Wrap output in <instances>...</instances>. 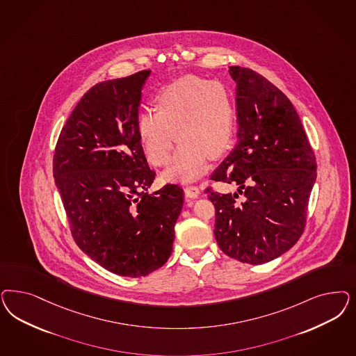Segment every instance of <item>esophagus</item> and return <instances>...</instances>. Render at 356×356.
I'll use <instances>...</instances> for the list:
<instances>
[{"mask_svg": "<svg viewBox=\"0 0 356 356\" xmlns=\"http://www.w3.org/2000/svg\"><path fill=\"white\" fill-rule=\"evenodd\" d=\"M184 194L187 197H190V199H195L197 196L200 195V190H199V187L197 186H186L184 187Z\"/></svg>", "mask_w": 356, "mask_h": 356, "instance_id": "obj_1", "label": "esophagus"}]
</instances>
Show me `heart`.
I'll list each match as a JSON object with an SVG mask.
<instances>
[{
	"mask_svg": "<svg viewBox=\"0 0 356 356\" xmlns=\"http://www.w3.org/2000/svg\"><path fill=\"white\" fill-rule=\"evenodd\" d=\"M234 128L230 92L221 82L184 76L156 97V110L138 115V138L150 163L166 165L181 141L166 181L188 182L206 172L208 156L216 159L229 147Z\"/></svg>",
	"mask_w": 356,
	"mask_h": 356,
	"instance_id": "heart-1",
	"label": "heart"
}]
</instances>
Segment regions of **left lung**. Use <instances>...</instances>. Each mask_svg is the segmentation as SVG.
<instances>
[{
  "label": "left lung",
  "mask_w": 356,
  "mask_h": 356,
  "mask_svg": "<svg viewBox=\"0 0 356 356\" xmlns=\"http://www.w3.org/2000/svg\"><path fill=\"white\" fill-rule=\"evenodd\" d=\"M229 74L237 83L238 141L211 179L238 188L206 193L216 211L218 248L242 264H262L302 234L317 165L286 94L252 69L229 67Z\"/></svg>",
  "instance_id": "left-lung-1"
}]
</instances>
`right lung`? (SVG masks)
Listing matches in <instances>:
<instances>
[{"instance_id": "1", "label": "right lung", "mask_w": 356, "mask_h": 356, "mask_svg": "<svg viewBox=\"0 0 356 356\" xmlns=\"http://www.w3.org/2000/svg\"><path fill=\"white\" fill-rule=\"evenodd\" d=\"M150 70L104 81L83 94L63 127L54 177L82 252L116 275L145 276L169 259L184 190L149 194L150 170L138 138L141 89Z\"/></svg>"}]
</instances>
